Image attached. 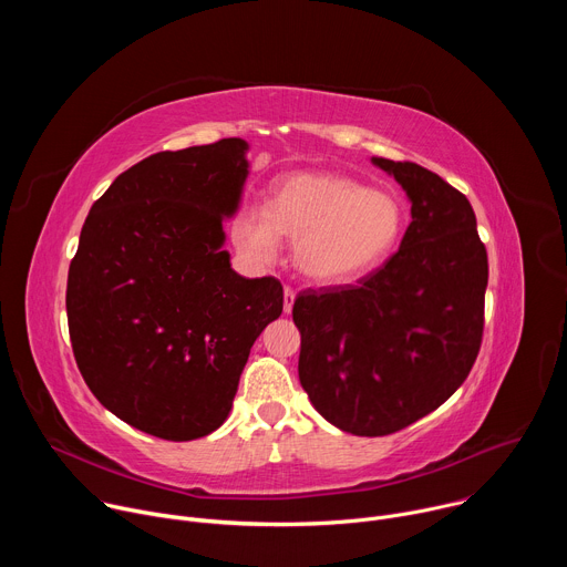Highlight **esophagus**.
<instances>
[{
    "instance_id": "1",
    "label": "esophagus",
    "mask_w": 567,
    "mask_h": 567,
    "mask_svg": "<svg viewBox=\"0 0 567 567\" xmlns=\"http://www.w3.org/2000/svg\"><path fill=\"white\" fill-rule=\"evenodd\" d=\"M293 300H296V289L287 285V287H285V302H282V305H285V311H287V313H289V311L293 309Z\"/></svg>"
}]
</instances>
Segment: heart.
Listing matches in <instances>:
<instances>
[{
  "mask_svg": "<svg viewBox=\"0 0 567 567\" xmlns=\"http://www.w3.org/2000/svg\"><path fill=\"white\" fill-rule=\"evenodd\" d=\"M403 208L385 190L339 175L285 177L269 208L254 206L235 224L237 245L271 260L280 235L296 239V262L318 282H346L379 267L399 245Z\"/></svg>",
  "mask_w": 567,
  "mask_h": 567,
  "instance_id": "heart-1",
  "label": "heart"
}]
</instances>
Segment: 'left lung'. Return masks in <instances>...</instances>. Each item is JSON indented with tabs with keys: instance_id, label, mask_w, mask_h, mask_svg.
<instances>
[{
	"instance_id": "left-lung-1",
	"label": "left lung",
	"mask_w": 567,
	"mask_h": 567,
	"mask_svg": "<svg viewBox=\"0 0 567 567\" xmlns=\"http://www.w3.org/2000/svg\"><path fill=\"white\" fill-rule=\"evenodd\" d=\"M372 161L413 202L399 249L357 285L300 291L291 311L309 401L361 437L415 424L464 383L482 343L489 280L468 199L411 161Z\"/></svg>"
}]
</instances>
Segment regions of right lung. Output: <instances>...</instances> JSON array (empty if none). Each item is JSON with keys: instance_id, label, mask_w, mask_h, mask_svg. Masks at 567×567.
<instances>
[{"instance_id": "obj_1", "label": "right lung", "mask_w": 567, "mask_h": 567, "mask_svg": "<svg viewBox=\"0 0 567 567\" xmlns=\"http://www.w3.org/2000/svg\"><path fill=\"white\" fill-rule=\"evenodd\" d=\"M245 152L221 138L138 161L94 202L69 265L80 374L107 411L161 440L224 424L251 346L282 313L280 280L241 278L221 251Z\"/></svg>"}]
</instances>
